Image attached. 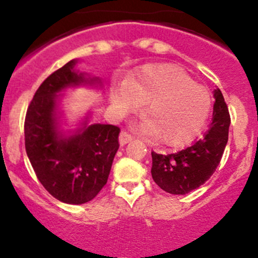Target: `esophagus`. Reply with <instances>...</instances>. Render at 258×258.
Wrapping results in <instances>:
<instances>
[{"instance_id":"34e87169","label":"esophagus","mask_w":258,"mask_h":258,"mask_svg":"<svg viewBox=\"0 0 258 258\" xmlns=\"http://www.w3.org/2000/svg\"><path fill=\"white\" fill-rule=\"evenodd\" d=\"M132 140H134V136H132L131 134H128V132L122 131L121 134H119V145L121 146L128 144V142H131Z\"/></svg>"}]
</instances>
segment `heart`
<instances>
[{
	"mask_svg": "<svg viewBox=\"0 0 258 258\" xmlns=\"http://www.w3.org/2000/svg\"><path fill=\"white\" fill-rule=\"evenodd\" d=\"M112 102L121 112L135 111L146 103L147 118L141 130L171 147L192 141L204 130L212 106L207 88L168 63L147 64L132 74L122 88L113 90Z\"/></svg>",
	"mask_w": 258,
	"mask_h": 258,
	"instance_id": "b5f03b06",
	"label": "heart"
}]
</instances>
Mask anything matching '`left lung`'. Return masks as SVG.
Instances as JSON below:
<instances>
[{"label": "left lung", "mask_w": 258, "mask_h": 258, "mask_svg": "<svg viewBox=\"0 0 258 258\" xmlns=\"http://www.w3.org/2000/svg\"><path fill=\"white\" fill-rule=\"evenodd\" d=\"M212 121L204 137L168 155L152 152V178L163 191L186 195L199 188L216 171L228 141L231 118L221 91L215 90Z\"/></svg>", "instance_id": "8db88e82"}]
</instances>
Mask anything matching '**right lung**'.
I'll return each mask as SVG.
<instances>
[{"label": "right lung", "instance_id": "right-lung-1", "mask_svg": "<svg viewBox=\"0 0 258 258\" xmlns=\"http://www.w3.org/2000/svg\"><path fill=\"white\" fill-rule=\"evenodd\" d=\"M76 62H67L41 83L25 118L26 152L38 181L54 199L70 205L97 196L119 147V128L113 124H87L86 119L69 136L58 130L57 93L80 85H101L97 77L77 72Z\"/></svg>", "mask_w": 258, "mask_h": 258}]
</instances>
